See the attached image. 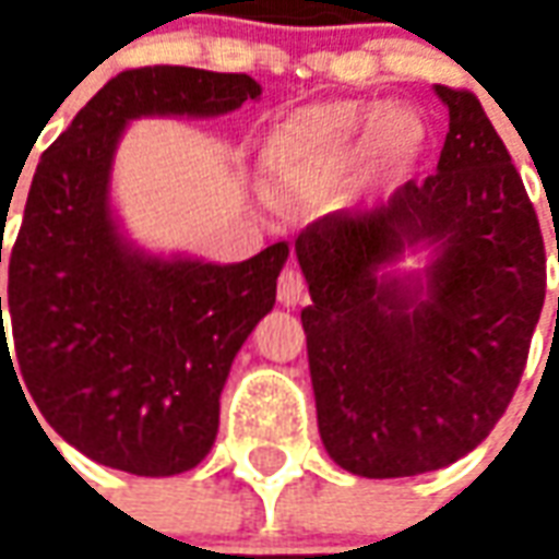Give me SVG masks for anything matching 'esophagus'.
<instances>
[{
	"label": "esophagus",
	"mask_w": 559,
	"mask_h": 559,
	"mask_svg": "<svg viewBox=\"0 0 559 559\" xmlns=\"http://www.w3.org/2000/svg\"><path fill=\"white\" fill-rule=\"evenodd\" d=\"M305 299V278L296 266H287L278 278V302L284 308H296Z\"/></svg>",
	"instance_id": "obj_1"
}]
</instances>
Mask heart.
Returning a JSON list of instances; mask_svg holds the SVG:
<instances>
[{
	"label": "heart",
	"instance_id": "b5f03b06",
	"mask_svg": "<svg viewBox=\"0 0 559 559\" xmlns=\"http://www.w3.org/2000/svg\"><path fill=\"white\" fill-rule=\"evenodd\" d=\"M428 122L404 102H320L284 116L263 146L269 188L311 200L338 188L350 170L362 179H399L425 158Z\"/></svg>",
	"mask_w": 559,
	"mask_h": 559
}]
</instances>
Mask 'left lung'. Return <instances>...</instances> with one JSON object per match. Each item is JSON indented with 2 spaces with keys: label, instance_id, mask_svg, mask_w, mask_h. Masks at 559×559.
Returning <instances> with one entry per match:
<instances>
[{
  "label": "left lung",
  "instance_id": "8db88e82",
  "mask_svg": "<svg viewBox=\"0 0 559 559\" xmlns=\"http://www.w3.org/2000/svg\"><path fill=\"white\" fill-rule=\"evenodd\" d=\"M433 95L449 110L437 173L296 239L320 440L365 479L473 452L515 395L545 302L539 221L503 140L476 95ZM411 253L426 266L404 273Z\"/></svg>",
  "mask_w": 559,
  "mask_h": 559
}]
</instances>
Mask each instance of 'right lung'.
Masks as SVG:
<instances>
[{
    "label": "right lung",
    "instance_id": "obj_1",
    "mask_svg": "<svg viewBox=\"0 0 559 559\" xmlns=\"http://www.w3.org/2000/svg\"><path fill=\"white\" fill-rule=\"evenodd\" d=\"M260 92L248 74L126 71L74 116L32 176L8 263L14 356L0 296V362L19 365L14 377L47 425L104 467L176 476L209 455L233 359L272 311L290 257L287 242L242 263L134 242L114 203L119 140L134 119H215L260 102Z\"/></svg>",
    "mask_w": 559,
    "mask_h": 559
}]
</instances>
